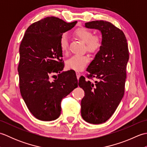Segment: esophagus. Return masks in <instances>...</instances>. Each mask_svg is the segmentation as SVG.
<instances>
[{"instance_id": "34e87169", "label": "esophagus", "mask_w": 147, "mask_h": 147, "mask_svg": "<svg viewBox=\"0 0 147 147\" xmlns=\"http://www.w3.org/2000/svg\"><path fill=\"white\" fill-rule=\"evenodd\" d=\"M76 76H77V78H78V80L79 78H80V76H81V73H80L79 71H76Z\"/></svg>"}]
</instances>
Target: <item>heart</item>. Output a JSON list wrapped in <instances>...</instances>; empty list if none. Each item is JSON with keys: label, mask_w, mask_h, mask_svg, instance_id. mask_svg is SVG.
Returning a JSON list of instances; mask_svg holds the SVG:
<instances>
[{"label": "heart", "mask_w": 147, "mask_h": 147, "mask_svg": "<svg viewBox=\"0 0 147 147\" xmlns=\"http://www.w3.org/2000/svg\"><path fill=\"white\" fill-rule=\"evenodd\" d=\"M74 35L77 38L85 43V49L90 53L97 52L102 45V38L99 35H94L92 31L84 27L78 28L74 30ZM60 47L64 54H67L69 50V43L67 36L64 34L61 36ZM90 61V57L87 54L74 55L65 62L66 67L71 69L82 71Z\"/></svg>", "instance_id": "1"}]
</instances>
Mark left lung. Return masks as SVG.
<instances>
[{
    "mask_svg": "<svg viewBox=\"0 0 147 147\" xmlns=\"http://www.w3.org/2000/svg\"><path fill=\"white\" fill-rule=\"evenodd\" d=\"M85 25L100 30L102 35V47L86 69L87 78L96 80L93 83L82 76L78 84L85 92L82 116L89 123L98 124L112 116L123 97L129 50L123 31L110 22L93 21Z\"/></svg>",
    "mask_w": 147,
    "mask_h": 147,
    "instance_id": "8db88e82",
    "label": "left lung"
}]
</instances>
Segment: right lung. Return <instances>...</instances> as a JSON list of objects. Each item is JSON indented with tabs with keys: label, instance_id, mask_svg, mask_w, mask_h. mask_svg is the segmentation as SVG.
<instances>
[{
	"label": "right lung",
	"instance_id": "right-lung-1",
	"mask_svg": "<svg viewBox=\"0 0 147 147\" xmlns=\"http://www.w3.org/2000/svg\"><path fill=\"white\" fill-rule=\"evenodd\" d=\"M76 23L47 17L31 24L22 39L18 67L20 92L28 109L39 120L57 119L62 99L78 87L74 71L61 73L64 64L60 47L62 34Z\"/></svg>",
	"mask_w": 147,
	"mask_h": 147
}]
</instances>
